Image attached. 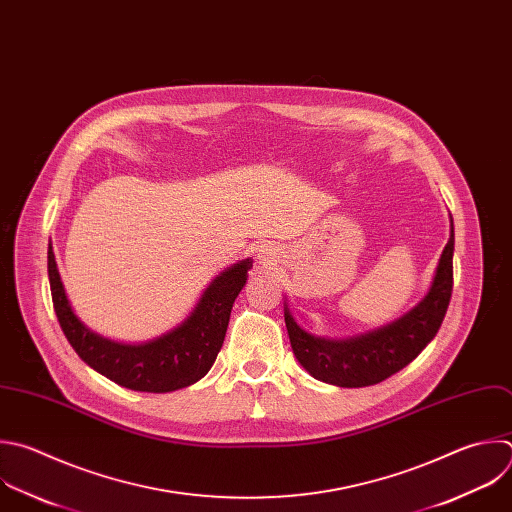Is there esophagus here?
<instances>
[{
	"label": "esophagus",
	"mask_w": 512,
	"mask_h": 512,
	"mask_svg": "<svg viewBox=\"0 0 512 512\" xmlns=\"http://www.w3.org/2000/svg\"><path fill=\"white\" fill-rule=\"evenodd\" d=\"M259 259H263V253H261V255H259ZM263 261H265V259H263Z\"/></svg>",
	"instance_id": "obj_1"
}]
</instances>
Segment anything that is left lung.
Segmentation results:
<instances>
[{
	"mask_svg": "<svg viewBox=\"0 0 512 512\" xmlns=\"http://www.w3.org/2000/svg\"><path fill=\"white\" fill-rule=\"evenodd\" d=\"M454 223L424 299L396 321L348 339L315 337L301 329L285 305V325L297 362L315 378L339 388H364L406 368L432 342L452 295Z\"/></svg>",
	"mask_w": 512,
	"mask_h": 512,
	"instance_id": "8db88e82",
	"label": "left lung"
}]
</instances>
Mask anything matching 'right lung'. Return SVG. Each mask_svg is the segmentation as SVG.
<instances>
[{"mask_svg": "<svg viewBox=\"0 0 512 512\" xmlns=\"http://www.w3.org/2000/svg\"><path fill=\"white\" fill-rule=\"evenodd\" d=\"M251 263V259H243L219 273L191 315L175 329L144 344H120L94 333L78 319L64 291L52 243L48 245L52 301L74 352L118 386L150 394L175 392L207 376L223 348L231 309L247 283Z\"/></svg>", "mask_w": 512, "mask_h": 512, "instance_id": "1", "label": "right lung"}]
</instances>
